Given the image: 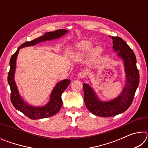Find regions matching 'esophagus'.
<instances>
[{"label": "esophagus", "instance_id": "1", "mask_svg": "<svg viewBox=\"0 0 148 148\" xmlns=\"http://www.w3.org/2000/svg\"><path fill=\"white\" fill-rule=\"evenodd\" d=\"M86 72H79L78 74H77V76H78L79 78H84L86 76Z\"/></svg>", "mask_w": 148, "mask_h": 148}]
</instances>
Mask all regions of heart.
<instances>
[{
	"label": "heart",
	"mask_w": 148,
	"mask_h": 148,
	"mask_svg": "<svg viewBox=\"0 0 148 148\" xmlns=\"http://www.w3.org/2000/svg\"><path fill=\"white\" fill-rule=\"evenodd\" d=\"M92 46V42L89 40H83L79 42L76 45V51L73 54V58L75 60H79L84 57L91 49ZM102 47L100 46L95 47L91 51V56L95 57L101 54Z\"/></svg>",
	"instance_id": "1"
}]
</instances>
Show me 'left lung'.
I'll list each match as a JSON object with an SVG mask.
<instances>
[{"instance_id":"obj_1","label":"left lung","mask_w":148,"mask_h":148,"mask_svg":"<svg viewBox=\"0 0 148 148\" xmlns=\"http://www.w3.org/2000/svg\"><path fill=\"white\" fill-rule=\"evenodd\" d=\"M114 51L124 62L126 84L121 93L112 101H100L92 87L84 84V102L87 108L95 116L108 117L121 114L129 108L133 101L139 84V72L136 67V59L132 49L121 38L112 36Z\"/></svg>"}]
</instances>
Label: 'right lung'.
Returning <instances> with one entry per match:
<instances>
[{
	"instance_id": "1",
	"label": "right lung",
	"mask_w": 148,
	"mask_h": 148,
	"mask_svg": "<svg viewBox=\"0 0 148 148\" xmlns=\"http://www.w3.org/2000/svg\"><path fill=\"white\" fill-rule=\"evenodd\" d=\"M68 31L66 29H59L53 32H48L45 33L44 35L38 37L30 42H26L21 44L15 53L11 57L10 61V69L8 75V82L11 90L10 100L13 106L16 109L19 110L24 115H25L29 118L31 119H38L42 118H46L56 115L58 112L62 104V101L61 99V95L69 85L71 83V80L65 79L57 83L50 95L49 101L47 104L44 106H33L29 105L28 103L24 101L22 97L20 96L18 89H17L16 82L14 79L15 71L16 67V59L18 55L19 49L24 47H28L34 46L41 42L51 40L59 38L60 37L67 33Z\"/></svg>"
}]
</instances>
